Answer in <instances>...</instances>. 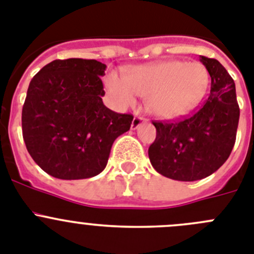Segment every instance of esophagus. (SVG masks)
Listing matches in <instances>:
<instances>
[{"label":"esophagus","instance_id":"obj_1","mask_svg":"<svg viewBox=\"0 0 254 254\" xmlns=\"http://www.w3.org/2000/svg\"><path fill=\"white\" fill-rule=\"evenodd\" d=\"M144 122H147V119H144L143 116H135V118L132 119V123H131V129L135 130L143 124Z\"/></svg>","mask_w":254,"mask_h":254}]
</instances>
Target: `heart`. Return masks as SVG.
<instances>
[{"instance_id": "1", "label": "heart", "mask_w": 254, "mask_h": 254, "mask_svg": "<svg viewBox=\"0 0 254 254\" xmlns=\"http://www.w3.org/2000/svg\"><path fill=\"white\" fill-rule=\"evenodd\" d=\"M210 86V73L197 62L163 61L139 65L125 76L110 72L105 88L114 104L127 107L136 95L147 97V109L163 119L177 118L197 106Z\"/></svg>"}]
</instances>
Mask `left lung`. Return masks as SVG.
<instances>
[{"instance_id": "left-lung-1", "label": "left lung", "mask_w": 254, "mask_h": 254, "mask_svg": "<svg viewBox=\"0 0 254 254\" xmlns=\"http://www.w3.org/2000/svg\"><path fill=\"white\" fill-rule=\"evenodd\" d=\"M211 77L207 100L176 122H153L155 140L148 149L153 168L176 181H197L229 158L237 136L239 105L235 84L216 59L200 57Z\"/></svg>"}]
</instances>
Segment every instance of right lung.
<instances>
[{
  "instance_id": "1",
  "label": "right lung",
  "mask_w": 254,
  "mask_h": 254,
  "mask_svg": "<svg viewBox=\"0 0 254 254\" xmlns=\"http://www.w3.org/2000/svg\"><path fill=\"white\" fill-rule=\"evenodd\" d=\"M105 69L95 59H57L31 79L22 106V136L48 175L61 180L97 176L115 139L130 129L132 115L102 102Z\"/></svg>"
}]
</instances>
